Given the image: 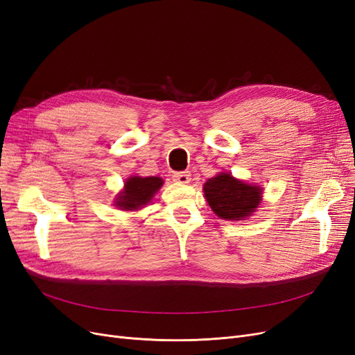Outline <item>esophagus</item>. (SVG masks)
Segmentation results:
<instances>
[{"label": "esophagus", "instance_id": "1", "mask_svg": "<svg viewBox=\"0 0 355 355\" xmlns=\"http://www.w3.org/2000/svg\"><path fill=\"white\" fill-rule=\"evenodd\" d=\"M173 180L178 184H189L191 182V173L189 171H178L173 175Z\"/></svg>", "mask_w": 355, "mask_h": 355}]
</instances>
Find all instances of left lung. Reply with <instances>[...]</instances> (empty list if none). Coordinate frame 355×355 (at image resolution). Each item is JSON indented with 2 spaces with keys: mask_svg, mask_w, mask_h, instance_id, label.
<instances>
[{
  "mask_svg": "<svg viewBox=\"0 0 355 355\" xmlns=\"http://www.w3.org/2000/svg\"><path fill=\"white\" fill-rule=\"evenodd\" d=\"M204 197L216 216L227 220H244L262 201V188L219 173L204 184Z\"/></svg>",
  "mask_w": 355,
  "mask_h": 355,
  "instance_id": "1",
  "label": "left lung"
}]
</instances>
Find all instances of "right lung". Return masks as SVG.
<instances>
[{"label":"right lung","instance_id":"1","mask_svg":"<svg viewBox=\"0 0 355 355\" xmlns=\"http://www.w3.org/2000/svg\"><path fill=\"white\" fill-rule=\"evenodd\" d=\"M164 180L157 176H132L125 180L124 189L116 196L115 206L121 210H139L153 200Z\"/></svg>","mask_w":355,"mask_h":355}]
</instances>
